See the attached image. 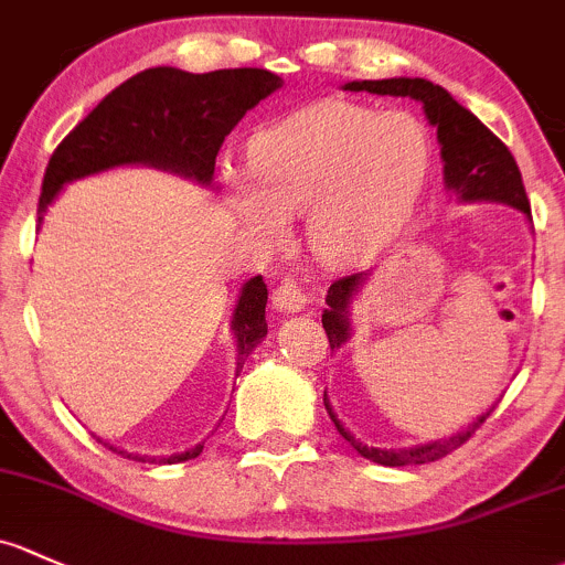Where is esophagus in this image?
I'll return each instance as SVG.
<instances>
[{"mask_svg": "<svg viewBox=\"0 0 565 565\" xmlns=\"http://www.w3.org/2000/svg\"><path fill=\"white\" fill-rule=\"evenodd\" d=\"M306 292L298 287V284L292 281V278H287V281H281L276 287V292H273V306L278 308V311L284 313H298L306 308Z\"/></svg>", "mask_w": 565, "mask_h": 565, "instance_id": "34e87169", "label": "esophagus"}]
</instances>
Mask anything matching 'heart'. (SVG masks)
Returning <instances> with one entry per match:
<instances>
[{
	"label": "heart",
	"mask_w": 565,
	"mask_h": 565,
	"mask_svg": "<svg viewBox=\"0 0 565 565\" xmlns=\"http://www.w3.org/2000/svg\"><path fill=\"white\" fill-rule=\"evenodd\" d=\"M430 135L406 110L319 99L248 142V170H227L230 211L278 237L306 213L311 252L328 265L373 257L412 218L430 173Z\"/></svg>",
	"instance_id": "heart-1"
}]
</instances>
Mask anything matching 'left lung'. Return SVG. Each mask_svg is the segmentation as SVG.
<instances>
[{"mask_svg":"<svg viewBox=\"0 0 565 565\" xmlns=\"http://www.w3.org/2000/svg\"><path fill=\"white\" fill-rule=\"evenodd\" d=\"M343 88H347V92L412 97L417 99V103H423L427 121L436 127L438 146H441L444 159V183H447L449 192H455L460 203H482V200L507 203L531 218V203H527L520 168L518 162H514L512 151H509V148L503 146V142L498 140L471 110L462 108L447 88L436 86V83L425 78L352 81ZM362 281H365V273H352V276H343L330 284L328 308H324L322 313V324L324 332H328L330 349H341V343H347L349 335H352L349 306H352L354 295L360 292ZM324 408H328L338 433H341L362 457L379 462V466H423V462L441 460V457L455 452L457 447H462L492 412L490 408V412L482 414L477 423L468 425L466 430L455 433L452 438H441V441H430L412 449H376L365 447V444L358 441L347 427L338 423L328 397H324Z\"/></svg>","mask_w":565,"mask_h":565,"instance_id":"1","label":"left lung"}]
</instances>
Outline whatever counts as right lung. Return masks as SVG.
Instances as JSON below:
<instances>
[{"mask_svg":"<svg viewBox=\"0 0 565 565\" xmlns=\"http://www.w3.org/2000/svg\"><path fill=\"white\" fill-rule=\"evenodd\" d=\"M281 78L267 70L237 67L216 73H183L175 67H151L116 86L103 103L67 135L53 151L40 192L38 222L64 183L121 168L151 164L200 183H211L216 153L235 124L281 88ZM267 287L263 276L243 284L233 313L237 341V371L267 335ZM237 376V373H235ZM113 449V447H110ZM127 455L121 449H113ZM203 444L183 455L159 457V462L192 460ZM132 460L157 462V457L127 455Z\"/></svg>","mask_w":565,"mask_h":565,"instance_id":"1","label":"right lung"}]
</instances>
